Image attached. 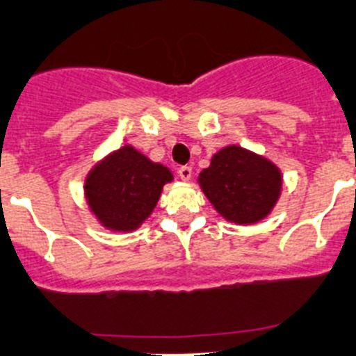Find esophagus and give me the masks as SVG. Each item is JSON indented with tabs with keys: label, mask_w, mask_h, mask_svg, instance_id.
<instances>
[{
	"label": "esophagus",
	"mask_w": 356,
	"mask_h": 356,
	"mask_svg": "<svg viewBox=\"0 0 356 356\" xmlns=\"http://www.w3.org/2000/svg\"><path fill=\"white\" fill-rule=\"evenodd\" d=\"M178 175H180L181 180L188 181L192 178V168L191 165H181V168L178 169Z\"/></svg>",
	"instance_id": "obj_1"
}]
</instances>
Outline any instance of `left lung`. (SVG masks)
I'll use <instances>...</instances> for the list:
<instances>
[{
  "label": "left lung",
  "instance_id": "obj_1",
  "mask_svg": "<svg viewBox=\"0 0 356 356\" xmlns=\"http://www.w3.org/2000/svg\"><path fill=\"white\" fill-rule=\"evenodd\" d=\"M197 181L215 210L234 224L263 220L282 191L280 169L265 156L236 145L218 149Z\"/></svg>",
  "mask_w": 356,
  "mask_h": 356
}]
</instances>
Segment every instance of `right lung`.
<instances>
[{
  "mask_svg": "<svg viewBox=\"0 0 356 356\" xmlns=\"http://www.w3.org/2000/svg\"><path fill=\"white\" fill-rule=\"evenodd\" d=\"M172 181L165 165L127 145L93 165L84 181L90 210L111 231L138 229L152 215L162 187Z\"/></svg>",
  "mask_w": 356,
  "mask_h": 356,
  "instance_id": "1",
  "label": "right lung"
}]
</instances>
